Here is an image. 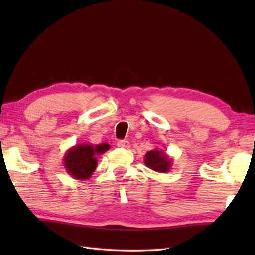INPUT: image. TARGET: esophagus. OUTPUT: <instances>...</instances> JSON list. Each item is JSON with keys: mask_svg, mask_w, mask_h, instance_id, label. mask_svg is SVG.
Masks as SVG:
<instances>
[{"mask_svg": "<svg viewBox=\"0 0 255 255\" xmlns=\"http://www.w3.org/2000/svg\"><path fill=\"white\" fill-rule=\"evenodd\" d=\"M117 147L122 148V149H129L130 148V143L126 141V140H119V141L117 142Z\"/></svg>", "mask_w": 255, "mask_h": 255, "instance_id": "34e87169", "label": "esophagus"}]
</instances>
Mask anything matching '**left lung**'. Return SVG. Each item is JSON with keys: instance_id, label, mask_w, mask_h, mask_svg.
I'll return each instance as SVG.
<instances>
[{"instance_id": "left-lung-1", "label": "left lung", "mask_w": 255, "mask_h": 255, "mask_svg": "<svg viewBox=\"0 0 255 255\" xmlns=\"http://www.w3.org/2000/svg\"><path fill=\"white\" fill-rule=\"evenodd\" d=\"M173 160L163 151L151 150L144 155V164L149 169L159 173H167L171 170Z\"/></svg>"}]
</instances>
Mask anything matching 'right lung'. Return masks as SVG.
I'll return each mask as SVG.
<instances>
[{
    "label": "right lung",
    "mask_w": 255,
    "mask_h": 255,
    "mask_svg": "<svg viewBox=\"0 0 255 255\" xmlns=\"http://www.w3.org/2000/svg\"><path fill=\"white\" fill-rule=\"evenodd\" d=\"M110 144H75L63 156V165L67 173L75 180H88L97 166V155L110 150Z\"/></svg>",
    "instance_id": "1"
}]
</instances>
